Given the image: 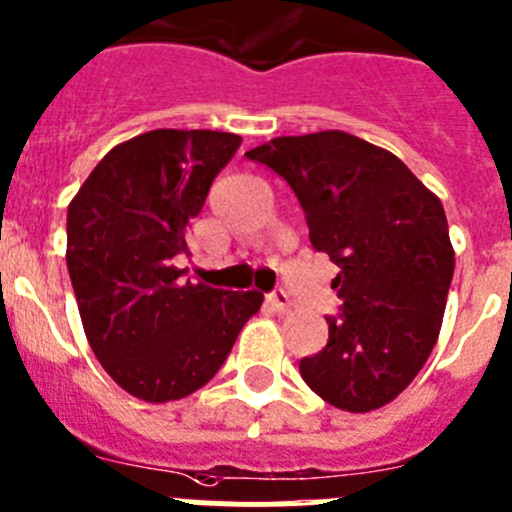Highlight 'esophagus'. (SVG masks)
Segmentation results:
<instances>
[{
  "label": "esophagus",
  "mask_w": 512,
  "mask_h": 512,
  "mask_svg": "<svg viewBox=\"0 0 512 512\" xmlns=\"http://www.w3.org/2000/svg\"><path fill=\"white\" fill-rule=\"evenodd\" d=\"M267 306L273 308L275 313H288V311H290V296H288V290L275 288L273 293L267 296Z\"/></svg>",
  "instance_id": "esophagus-1"
}]
</instances>
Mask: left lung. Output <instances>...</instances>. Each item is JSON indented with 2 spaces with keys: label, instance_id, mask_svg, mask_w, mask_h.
<instances>
[{
  "label": "left lung",
  "instance_id": "1",
  "mask_svg": "<svg viewBox=\"0 0 512 512\" xmlns=\"http://www.w3.org/2000/svg\"><path fill=\"white\" fill-rule=\"evenodd\" d=\"M247 158L293 188L313 250L339 267V316L301 377L342 411L388 405L426 365L444 319L454 247L439 196L393 153L339 130L275 137Z\"/></svg>",
  "mask_w": 512,
  "mask_h": 512
}]
</instances>
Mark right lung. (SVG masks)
Instances as JSON below:
<instances>
[{"label": "right lung", "mask_w": 512, "mask_h": 512, "mask_svg": "<svg viewBox=\"0 0 512 512\" xmlns=\"http://www.w3.org/2000/svg\"><path fill=\"white\" fill-rule=\"evenodd\" d=\"M242 137L153 130L112 147L68 204V275L86 339L119 388L168 403L204 388L262 293L181 280L188 222Z\"/></svg>", "instance_id": "add662e5"}]
</instances>
